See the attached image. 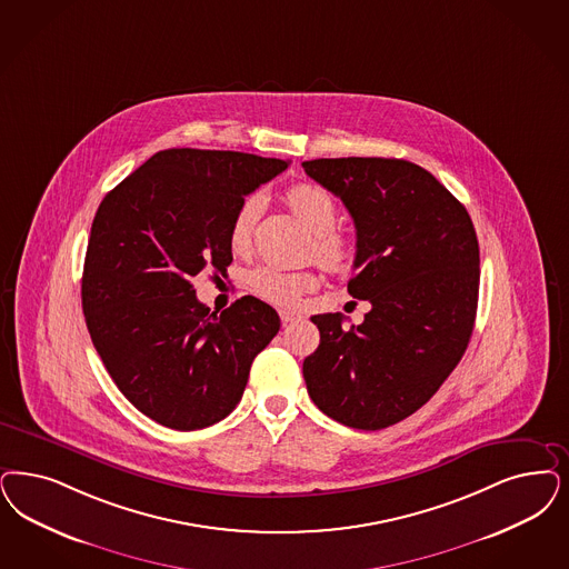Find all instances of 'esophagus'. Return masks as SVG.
Listing matches in <instances>:
<instances>
[{
	"label": "esophagus",
	"mask_w": 569,
	"mask_h": 569,
	"mask_svg": "<svg viewBox=\"0 0 569 569\" xmlns=\"http://www.w3.org/2000/svg\"><path fill=\"white\" fill-rule=\"evenodd\" d=\"M279 317H281L283 326H288V323H292L296 319H300V315L292 313V311H279Z\"/></svg>",
	"instance_id": "34e87169"
}]
</instances>
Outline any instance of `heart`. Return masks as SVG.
Instances as JSON below:
<instances>
[{"mask_svg": "<svg viewBox=\"0 0 569 569\" xmlns=\"http://www.w3.org/2000/svg\"><path fill=\"white\" fill-rule=\"evenodd\" d=\"M288 203L295 214L313 231L315 254L317 258L332 267H345L351 246L349 239L333 229L336 224V201L333 197L311 182H300L288 191ZM262 210V197H246L233 214L229 227V246L237 254H246L252 248L254 239L256 220ZM250 288L256 295L277 307H295L300 296L319 286V274L315 271H286L279 267H258L250 277Z\"/></svg>", "mask_w": 569, "mask_h": 569, "instance_id": "b5f03b06", "label": "heart"}]
</instances>
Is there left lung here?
Wrapping results in <instances>:
<instances>
[{
    "label": "left lung",
    "mask_w": 569,
    "mask_h": 569,
    "mask_svg": "<svg viewBox=\"0 0 569 569\" xmlns=\"http://www.w3.org/2000/svg\"><path fill=\"white\" fill-rule=\"evenodd\" d=\"M340 197L357 231L349 295L372 311L342 328L313 315L319 347L302 363L315 406L336 422L380 431L420 410L469 347L479 296V243L467 208L406 159L302 161Z\"/></svg>",
    "instance_id": "obj_1"
}]
</instances>
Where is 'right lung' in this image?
Segmentation results:
<instances>
[{
    "label": "right lung",
    "mask_w": 569,
    "mask_h": 569,
    "mask_svg": "<svg viewBox=\"0 0 569 569\" xmlns=\"http://www.w3.org/2000/svg\"><path fill=\"white\" fill-rule=\"evenodd\" d=\"M286 168L239 151L166 149L100 201L81 277L86 326L119 391L168 429H206L233 412L256 355L279 332V315L254 296L210 313L191 279L227 271L239 203Z\"/></svg>",
    "instance_id": "1"
}]
</instances>
